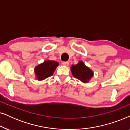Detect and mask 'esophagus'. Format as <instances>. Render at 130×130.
<instances>
[{"mask_svg":"<svg viewBox=\"0 0 130 130\" xmlns=\"http://www.w3.org/2000/svg\"><path fill=\"white\" fill-rule=\"evenodd\" d=\"M62 65H64V66H68L69 65V62H62Z\"/></svg>","mask_w":130,"mask_h":130,"instance_id":"esophagus-1","label":"esophagus"}]
</instances>
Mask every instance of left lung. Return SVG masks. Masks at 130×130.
I'll return each mask as SVG.
<instances>
[{
    "instance_id": "1",
    "label": "left lung",
    "mask_w": 130,
    "mask_h": 130,
    "mask_svg": "<svg viewBox=\"0 0 130 130\" xmlns=\"http://www.w3.org/2000/svg\"><path fill=\"white\" fill-rule=\"evenodd\" d=\"M71 70L74 77L83 83H88L93 76L92 71L81 61L77 65H72Z\"/></svg>"
}]
</instances>
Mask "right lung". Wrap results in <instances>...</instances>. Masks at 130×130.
<instances>
[{"label":"right lung","instance_id":"1","mask_svg":"<svg viewBox=\"0 0 130 130\" xmlns=\"http://www.w3.org/2000/svg\"><path fill=\"white\" fill-rule=\"evenodd\" d=\"M58 65V62L49 60L37 65L34 69V71L38 80H43L52 75Z\"/></svg>","mask_w":130,"mask_h":130}]
</instances>
